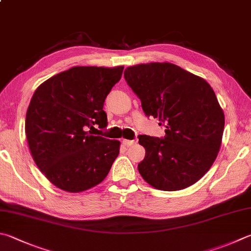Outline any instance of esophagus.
Here are the masks:
<instances>
[{
	"label": "esophagus",
	"instance_id": "34e87169",
	"mask_svg": "<svg viewBox=\"0 0 251 251\" xmlns=\"http://www.w3.org/2000/svg\"><path fill=\"white\" fill-rule=\"evenodd\" d=\"M135 143L134 140H124L122 141V144H124L125 146H126V148H129V146L133 145Z\"/></svg>",
	"mask_w": 251,
	"mask_h": 251
}]
</instances>
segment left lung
<instances>
[{
    "mask_svg": "<svg viewBox=\"0 0 251 251\" xmlns=\"http://www.w3.org/2000/svg\"><path fill=\"white\" fill-rule=\"evenodd\" d=\"M125 79L146 117L158 118L165 136L140 135L145 157L138 165L146 182L164 191L181 190L204 176L219 153L224 113L204 79L172 63L126 68Z\"/></svg>",
    "mask_w": 251,
    "mask_h": 251,
    "instance_id": "8db88e82",
    "label": "left lung"
}]
</instances>
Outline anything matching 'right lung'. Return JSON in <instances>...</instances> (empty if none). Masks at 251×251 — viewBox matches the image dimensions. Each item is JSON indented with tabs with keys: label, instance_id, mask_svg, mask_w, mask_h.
<instances>
[{
	"label": "right lung",
	"instance_id": "obj_1",
	"mask_svg": "<svg viewBox=\"0 0 251 251\" xmlns=\"http://www.w3.org/2000/svg\"><path fill=\"white\" fill-rule=\"evenodd\" d=\"M122 72L124 67H74L47 79L32 95L25 122L28 145L55 187L81 192L109 173L120 142L92 135V130L107 126L103 102Z\"/></svg>",
	"mask_w": 251,
	"mask_h": 251
}]
</instances>
